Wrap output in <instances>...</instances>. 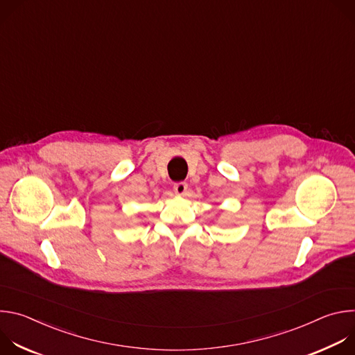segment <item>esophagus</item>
<instances>
[{"label": "esophagus", "mask_w": 355, "mask_h": 355, "mask_svg": "<svg viewBox=\"0 0 355 355\" xmlns=\"http://www.w3.org/2000/svg\"><path fill=\"white\" fill-rule=\"evenodd\" d=\"M187 189H188V184L184 182V181L174 184V192H175L177 195H185V193H187Z\"/></svg>", "instance_id": "34e87169"}]
</instances>
